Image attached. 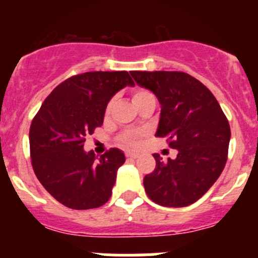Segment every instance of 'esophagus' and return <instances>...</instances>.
<instances>
[{
	"label": "esophagus",
	"mask_w": 258,
	"mask_h": 258,
	"mask_svg": "<svg viewBox=\"0 0 258 258\" xmlns=\"http://www.w3.org/2000/svg\"><path fill=\"white\" fill-rule=\"evenodd\" d=\"M126 157L137 158V157H139V153H137V152H126Z\"/></svg>",
	"instance_id": "esophagus-1"
}]
</instances>
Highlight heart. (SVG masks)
<instances>
[{
  "instance_id": "heart-1",
  "label": "heart",
  "mask_w": 258,
  "mask_h": 258,
  "mask_svg": "<svg viewBox=\"0 0 258 258\" xmlns=\"http://www.w3.org/2000/svg\"><path fill=\"white\" fill-rule=\"evenodd\" d=\"M147 95H150V92L146 90L135 91L134 97H132L134 103L136 102V101H139L140 98L145 97V96ZM142 136H144V131H141V130H127V131H124L123 134L121 135V142L122 145H124L126 147L134 148L140 144V140H141Z\"/></svg>"
}]
</instances>
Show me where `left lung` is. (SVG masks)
Wrapping results in <instances>:
<instances>
[{"mask_svg": "<svg viewBox=\"0 0 258 258\" xmlns=\"http://www.w3.org/2000/svg\"><path fill=\"white\" fill-rule=\"evenodd\" d=\"M137 85L152 91L161 105L157 137L178 151L144 178L145 191L156 204L184 207L201 199L220 177L227 161L231 130L212 92L178 71H131Z\"/></svg>", "mask_w": 258, "mask_h": 258, "instance_id": "1", "label": "left lung"}]
</instances>
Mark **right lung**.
Here are the masks:
<instances>
[{
    "label": "right lung",
    "mask_w": 258,
    "mask_h": 258,
    "mask_svg": "<svg viewBox=\"0 0 258 258\" xmlns=\"http://www.w3.org/2000/svg\"><path fill=\"white\" fill-rule=\"evenodd\" d=\"M127 71L85 72L59 83L43 101L30 127L33 171L46 191L74 210H90L110 200L124 155L111 148L100 157L85 152L86 136L103 123L116 92L134 86Z\"/></svg>",
    "instance_id": "add662e5"
}]
</instances>
